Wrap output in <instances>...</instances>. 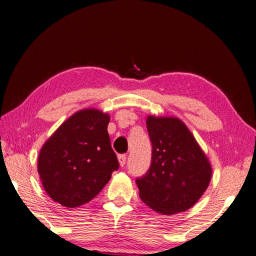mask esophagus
I'll return each instance as SVG.
<instances>
[{
	"instance_id": "1",
	"label": "esophagus",
	"mask_w": 256,
	"mask_h": 256,
	"mask_svg": "<svg viewBox=\"0 0 256 256\" xmlns=\"http://www.w3.org/2000/svg\"><path fill=\"white\" fill-rule=\"evenodd\" d=\"M118 162L120 167H124L125 164H126V156L125 154H120L118 156Z\"/></svg>"
}]
</instances>
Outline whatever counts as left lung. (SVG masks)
<instances>
[{
	"mask_svg": "<svg viewBox=\"0 0 256 256\" xmlns=\"http://www.w3.org/2000/svg\"><path fill=\"white\" fill-rule=\"evenodd\" d=\"M152 144L149 170L136 178L141 200L160 214L184 212L200 200L210 184L212 167L183 120L149 115Z\"/></svg>",
	"mask_w": 256,
	"mask_h": 256,
	"instance_id": "8db88e82",
	"label": "left lung"
}]
</instances>
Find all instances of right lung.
Listing matches in <instances>:
<instances>
[{"instance_id": "obj_1", "label": "right lung", "mask_w": 256, "mask_h": 256, "mask_svg": "<svg viewBox=\"0 0 256 256\" xmlns=\"http://www.w3.org/2000/svg\"><path fill=\"white\" fill-rule=\"evenodd\" d=\"M110 115L86 108L52 134L38 156V174L50 198L66 208L88 203L118 170L107 125Z\"/></svg>"}]
</instances>
